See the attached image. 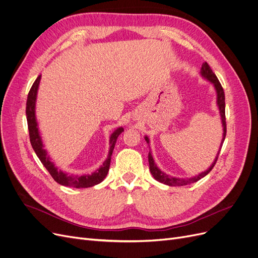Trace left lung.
Returning <instances> with one entry per match:
<instances>
[{"label": "left lung", "instance_id": "left-lung-1", "mask_svg": "<svg viewBox=\"0 0 258 258\" xmlns=\"http://www.w3.org/2000/svg\"><path fill=\"white\" fill-rule=\"evenodd\" d=\"M201 74L202 76H204L205 79H207L209 82H212L215 86L216 91H217V104L219 106V110H220V114H221V120H222V126H223V139L221 141V147L223 145V141L225 139V135H226V122H225V97H224V91L222 86L219 82L218 78L216 76V74L213 72V70L211 69V67L208 66L207 62H204L202 64V69H201ZM146 140L149 144V138L146 137ZM220 147V149H221ZM219 156V152L217 154V157L215 158V161L213 163V165L209 167L206 171L204 172L200 173L199 175H196L194 177H189V178H178V177H173V176H170L168 174H166L163 171L159 170L157 168V166L154 163V159L151 155V152H149V165H150V171L152 175L154 176V178L158 182L166 184L168 186H185V185H189V184H192L198 182L201 178H203L204 176H206L209 172H211L212 169L215 167L216 163H217V159Z\"/></svg>", "mask_w": 258, "mask_h": 258}]
</instances>
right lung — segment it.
Listing matches in <instances>:
<instances>
[{"label": "right lung", "mask_w": 258, "mask_h": 258, "mask_svg": "<svg viewBox=\"0 0 258 258\" xmlns=\"http://www.w3.org/2000/svg\"><path fill=\"white\" fill-rule=\"evenodd\" d=\"M40 78H41V75H39L36 79L30 92H28V94H27L26 109H25L31 145L35 151L36 155L38 156V158L40 159V161L45 167V169L49 171V173L54 178L55 182H57L62 186H69V187H74V188H88V187H92L97 184H100L108 173L112 151H113L114 145H116L117 138L123 132V128L119 127L112 133L110 136V139H109L110 150H109V154L107 156V159L104 161L101 168H99L92 174L76 176V175H68V174L63 173L62 171H58L57 170V168H55L52 161L49 159V156H47L45 150L43 149L42 141H41V138L39 136V132H38V127H37V121H36V117H35V103H36L37 90H38V86H39Z\"/></svg>", "instance_id": "add662e5"}]
</instances>
